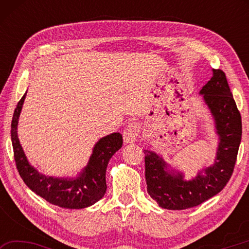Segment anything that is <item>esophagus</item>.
Listing matches in <instances>:
<instances>
[{
	"instance_id": "1",
	"label": "esophagus",
	"mask_w": 249,
	"mask_h": 249,
	"mask_svg": "<svg viewBox=\"0 0 249 249\" xmlns=\"http://www.w3.org/2000/svg\"><path fill=\"white\" fill-rule=\"evenodd\" d=\"M138 135H140V125L137 123H129L123 132L125 144H133L137 141Z\"/></svg>"
}]
</instances>
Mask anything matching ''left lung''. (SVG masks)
Returning <instances> with one entry per match:
<instances>
[{
    "instance_id": "8db88e82",
    "label": "left lung",
    "mask_w": 249,
    "mask_h": 249,
    "mask_svg": "<svg viewBox=\"0 0 249 249\" xmlns=\"http://www.w3.org/2000/svg\"><path fill=\"white\" fill-rule=\"evenodd\" d=\"M200 93L213 116L218 145L214 162L185 180L161 156L146 149L145 177L148 195L167 210L193 208L223 190L233 174L242 140V117L230 90L225 73L213 69Z\"/></svg>"
}]
</instances>
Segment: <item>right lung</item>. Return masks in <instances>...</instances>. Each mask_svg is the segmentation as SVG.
I'll return each mask as SVG.
<instances>
[{"label": "right lung", "mask_w": 249, "mask_h": 249, "mask_svg": "<svg viewBox=\"0 0 249 249\" xmlns=\"http://www.w3.org/2000/svg\"><path fill=\"white\" fill-rule=\"evenodd\" d=\"M26 93L18 103L11 124L14 159L25 184L49 203L64 209H84L96 203L107 192V167L112 156L123 145L122 135L112 133L100 138L95 142L88 165L75 177L45 176L29 163L18 140V120Z\"/></svg>", "instance_id": "obj_1"}]
</instances>
